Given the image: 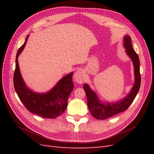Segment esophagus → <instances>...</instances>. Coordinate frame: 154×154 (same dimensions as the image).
I'll use <instances>...</instances> for the list:
<instances>
[{
	"mask_svg": "<svg viewBox=\"0 0 154 154\" xmlns=\"http://www.w3.org/2000/svg\"><path fill=\"white\" fill-rule=\"evenodd\" d=\"M73 78L74 81L77 82L78 83H80V84H82V83L84 82V74H83V71L82 69H78V71L74 73Z\"/></svg>",
	"mask_w": 154,
	"mask_h": 154,
	"instance_id": "esophagus-1",
	"label": "esophagus"
}]
</instances>
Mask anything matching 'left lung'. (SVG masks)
Segmentation results:
<instances>
[{
	"instance_id": "obj_1",
	"label": "left lung",
	"mask_w": 154,
	"mask_h": 154,
	"mask_svg": "<svg viewBox=\"0 0 154 154\" xmlns=\"http://www.w3.org/2000/svg\"><path fill=\"white\" fill-rule=\"evenodd\" d=\"M123 46L126 53L132 61L135 77L134 85L127 96L116 102L106 103L101 100L88 84L85 83L83 85V88L87 95L88 108L92 116L97 119H105L127 110L137 96L140 88V62L138 55L132 48L131 38L129 35L124 36Z\"/></svg>"
}]
</instances>
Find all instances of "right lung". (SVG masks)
Segmentation results:
<instances>
[{
  "label": "right lung",
  "mask_w": 154,
  "mask_h": 154,
  "mask_svg": "<svg viewBox=\"0 0 154 154\" xmlns=\"http://www.w3.org/2000/svg\"><path fill=\"white\" fill-rule=\"evenodd\" d=\"M28 37L27 35L24 44L18 50L16 55L14 87L19 99L30 112L44 118H56L63 114L67 106L68 97L74 87L73 72L63 76L48 92L39 93L32 91L23 80L18 62V58L24 49Z\"/></svg>",
  "instance_id": "1"
}]
</instances>
